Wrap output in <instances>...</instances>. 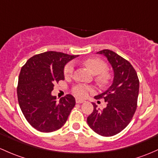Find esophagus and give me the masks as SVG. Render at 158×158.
Wrapping results in <instances>:
<instances>
[{
	"label": "esophagus",
	"mask_w": 158,
	"mask_h": 158,
	"mask_svg": "<svg viewBox=\"0 0 158 158\" xmlns=\"http://www.w3.org/2000/svg\"><path fill=\"white\" fill-rule=\"evenodd\" d=\"M76 102L77 104H82V103H84L85 101L82 100V99H79V98H76Z\"/></svg>",
	"instance_id": "obj_1"
}]
</instances>
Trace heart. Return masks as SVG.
Instances as JSON below:
<instances>
[{
  "label": "heart",
  "instance_id": "1",
  "mask_svg": "<svg viewBox=\"0 0 158 158\" xmlns=\"http://www.w3.org/2000/svg\"><path fill=\"white\" fill-rule=\"evenodd\" d=\"M84 65L93 74L97 75L96 80L101 84H106L109 79V76L107 73L104 71L106 68V64L102 60L99 58L93 57L89 58L84 61ZM75 69V64L73 62H69L65 66L64 69V76L66 78L72 77ZM92 88L89 86H84L82 85H77L73 88V93L76 96L79 98H83L87 94L89 91H92Z\"/></svg>",
  "mask_w": 158,
  "mask_h": 158
}]
</instances>
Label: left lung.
Returning <instances> with one entry per match:
<instances>
[{"mask_svg":"<svg viewBox=\"0 0 158 158\" xmlns=\"http://www.w3.org/2000/svg\"><path fill=\"white\" fill-rule=\"evenodd\" d=\"M107 57L114 70V80L105 92L94 96L107 102L104 109L94 110L87 123L93 131L102 136H113L123 130L130 123L137 107L139 81L135 69L129 61L110 50L97 52Z\"/></svg>","mask_w":158,"mask_h":158,"instance_id":"8db88e82","label":"left lung"}]
</instances>
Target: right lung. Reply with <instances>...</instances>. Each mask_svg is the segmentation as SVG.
<instances>
[{
	"label": "right lung",
	"mask_w": 158,
	"mask_h": 158,
	"mask_svg": "<svg viewBox=\"0 0 158 158\" xmlns=\"http://www.w3.org/2000/svg\"><path fill=\"white\" fill-rule=\"evenodd\" d=\"M77 55L57 51L36 54L20 70L17 86L19 107L26 120L42 132L60 129L67 120L76 101L67 94L57 101L51 92L54 83L64 80V66Z\"/></svg>",
	"instance_id": "right-lung-1"
}]
</instances>
